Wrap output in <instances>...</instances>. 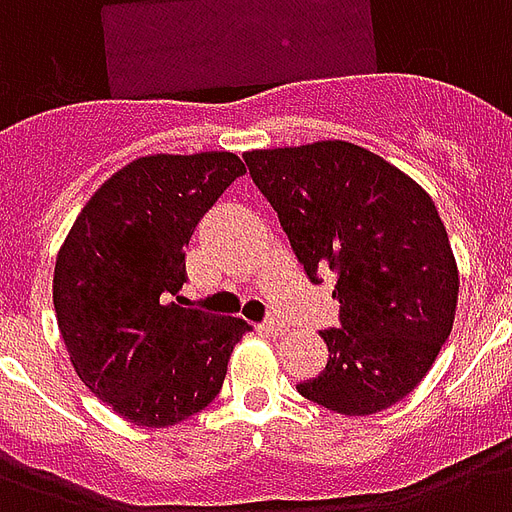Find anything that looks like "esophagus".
Instances as JSON below:
<instances>
[{"instance_id":"1","label":"esophagus","mask_w":512,"mask_h":512,"mask_svg":"<svg viewBox=\"0 0 512 512\" xmlns=\"http://www.w3.org/2000/svg\"><path fill=\"white\" fill-rule=\"evenodd\" d=\"M260 329H263L265 335L279 337V335H284V332H287V324H284V321H279V319H268V321H263V324H260Z\"/></svg>"}]
</instances>
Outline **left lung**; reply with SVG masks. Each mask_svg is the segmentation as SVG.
<instances>
[{
	"label": "left lung",
	"instance_id": "1",
	"mask_svg": "<svg viewBox=\"0 0 512 512\" xmlns=\"http://www.w3.org/2000/svg\"><path fill=\"white\" fill-rule=\"evenodd\" d=\"M308 279L337 276L340 327L324 329V372L300 396L366 417L409 396L457 311L460 273L428 193L382 156L345 140L247 151Z\"/></svg>",
	"mask_w": 512,
	"mask_h": 512
}]
</instances>
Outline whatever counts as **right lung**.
I'll use <instances>...</instances> for the list:
<instances>
[{
  "label": "right lung",
  "mask_w": 512,
  "mask_h": 512,
  "mask_svg": "<svg viewBox=\"0 0 512 512\" xmlns=\"http://www.w3.org/2000/svg\"><path fill=\"white\" fill-rule=\"evenodd\" d=\"M244 172L228 151L135 159L92 193L60 247V335L79 380L124 420L167 428L201 412L252 329L177 295L193 228Z\"/></svg>",
  "instance_id": "add662e5"
}]
</instances>
